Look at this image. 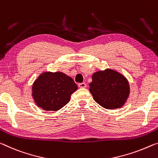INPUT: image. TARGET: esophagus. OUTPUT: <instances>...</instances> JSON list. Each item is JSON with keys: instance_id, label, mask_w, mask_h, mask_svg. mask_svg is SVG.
Wrapping results in <instances>:
<instances>
[{"instance_id": "34e87169", "label": "esophagus", "mask_w": 158, "mask_h": 158, "mask_svg": "<svg viewBox=\"0 0 158 158\" xmlns=\"http://www.w3.org/2000/svg\"><path fill=\"white\" fill-rule=\"evenodd\" d=\"M78 86L79 87V88H86V84L85 83H79L78 84Z\"/></svg>"}]
</instances>
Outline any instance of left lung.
I'll return each instance as SVG.
<instances>
[{
	"mask_svg": "<svg viewBox=\"0 0 158 158\" xmlns=\"http://www.w3.org/2000/svg\"><path fill=\"white\" fill-rule=\"evenodd\" d=\"M89 86L94 101L106 109L121 107L129 94L128 81L112 69L94 73Z\"/></svg>",
	"mask_w": 158,
	"mask_h": 158,
	"instance_id": "left-lung-1",
	"label": "left lung"
}]
</instances>
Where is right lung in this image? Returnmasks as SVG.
Instances as JSON below:
<instances>
[{"instance_id": "right-lung-1", "label": "right lung", "mask_w": 158, "mask_h": 158, "mask_svg": "<svg viewBox=\"0 0 158 158\" xmlns=\"http://www.w3.org/2000/svg\"><path fill=\"white\" fill-rule=\"evenodd\" d=\"M77 89L73 79L62 72H46L34 81L32 96L39 107L56 111L68 103L71 94Z\"/></svg>"}]
</instances>
